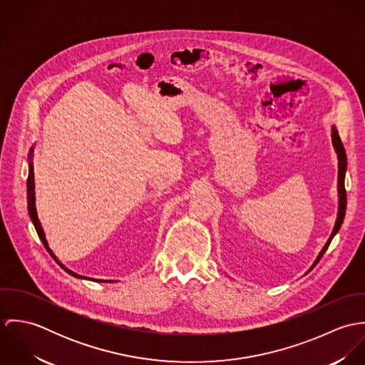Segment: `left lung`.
<instances>
[{
  "mask_svg": "<svg viewBox=\"0 0 365 365\" xmlns=\"http://www.w3.org/2000/svg\"><path fill=\"white\" fill-rule=\"evenodd\" d=\"M331 142H333L334 150H336L337 158H339V180H337V182H339V188H337V191H339V212H337V219H336L333 232H331L329 240L326 242L324 247H323L322 252L319 253L317 259L313 262L311 269H312L313 267L323 257V255H324V252L327 250V247H329L331 239L336 236V233H337L339 229L341 227V223H343L344 215H346V207H347V194H346V188H344V177H346V170H347V156H346L344 146H343V143H341V140H340V136H339V133H337V130H336L334 126L331 128ZM311 269H309V271H311Z\"/></svg>",
  "mask_w": 365,
  "mask_h": 365,
  "instance_id": "left-lung-1",
  "label": "left lung"
}]
</instances>
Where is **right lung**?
I'll return each mask as SVG.
<instances>
[{
	"label": "right lung",
	"instance_id": "obj_1",
	"mask_svg": "<svg viewBox=\"0 0 365 365\" xmlns=\"http://www.w3.org/2000/svg\"><path fill=\"white\" fill-rule=\"evenodd\" d=\"M32 158H34V148L31 149V153H29V174H28V181H26V195H28V212H29V216H31V220H32V223H34V226H35V229H36V232H38V236H39V239L42 240V243H43V246H45V249L49 252V255L52 256L54 261L66 271V272H68L70 275H73V277H76V278H84V279H93V281H100V282H110V281H103V279H94V278H87V277H83V275H78V274H76L74 271H71V269H68V268H66L60 261L57 260V257L53 255L52 250H51V247H49V245H48V240H46V236H45V232H43V229H42V225H41V222H39V217H38V212H36V204H35V178H34V163H32Z\"/></svg>",
	"mask_w": 365,
	"mask_h": 365
}]
</instances>
